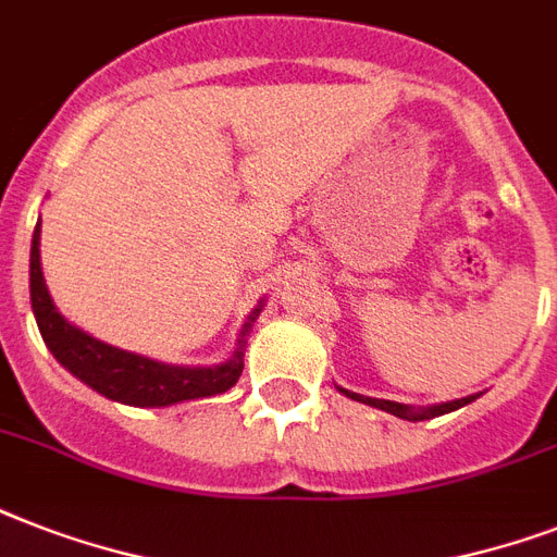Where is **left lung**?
I'll return each mask as SVG.
<instances>
[{"instance_id": "8db88e82", "label": "left lung", "mask_w": 557, "mask_h": 557, "mask_svg": "<svg viewBox=\"0 0 557 557\" xmlns=\"http://www.w3.org/2000/svg\"><path fill=\"white\" fill-rule=\"evenodd\" d=\"M344 396L356 398L361 405H370V407H379V410H387V413L398 416V419H407V422H424V419H433V416H445L450 410H459V407L471 405L476 396H466V398H457V401H442V405H431V407H410V405H401V401H387V398H370V396H361V393H349V389L338 387Z\"/></svg>"}]
</instances>
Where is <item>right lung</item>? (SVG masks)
Masks as SVG:
<instances>
[{"mask_svg":"<svg viewBox=\"0 0 557 557\" xmlns=\"http://www.w3.org/2000/svg\"><path fill=\"white\" fill-rule=\"evenodd\" d=\"M30 309L37 318L39 335L51 349V356L72 372L74 379L98 389L100 396L133 407H168L193 398H208L225 393L243 375L245 335L262 312L260 306L248 314L239 341H236L234 356L225 364L213 367H178L161 364L152 358L135 356L126 349L109 347L103 341L91 338L74 323H69L57 312L54 300L48 295L46 277H42V262H39V222L30 239Z\"/></svg>","mask_w":557,"mask_h":557,"instance_id":"right-lung-1","label":"right lung"}]
</instances>
